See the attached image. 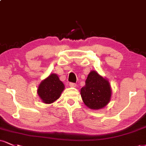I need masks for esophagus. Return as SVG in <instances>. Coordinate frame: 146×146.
I'll list each match as a JSON object with an SVG mask.
<instances>
[{
	"label": "esophagus",
	"instance_id": "obj_1",
	"mask_svg": "<svg viewBox=\"0 0 146 146\" xmlns=\"http://www.w3.org/2000/svg\"><path fill=\"white\" fill-rule=\"evenodd\" d=\"M69 86L71 87H76V84L75 83H73V82H70L69 83Z\"/></svg>",
	"mask_w": 146,
	"mask_h": 146
}]
</instances>
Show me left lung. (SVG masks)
I'll use <instances>...</instances> for the list:
<instances>
[{"label":"left lung","instance_id":"obj_1","mask_svg":"<svg viewBox=\"0 0 146 146\" xmlns=\"http://www.w3.org/2000/svg\"><path fill=\"white\" fill-rule=\"evenodd\" d=\"M111 91L108 81L92 71L88 75L86 84L81 89L84 104L92 110L104 108L110 102Z\"/></svg>","mask_w":146,"mask_h":146}]
</instances>
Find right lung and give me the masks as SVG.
<instances>
[{
    "label": "right lung",
    "mask_w": 146,
    "mask_h": 146,
    "mask_svg": "<svg viewBox=\"0 0 146 146\" xmlns=\"http://www.w3.org/2000/svg\"><path fill=\"white\" fill-rule=\"evenodd\" d=\"M64 86L58 77L55 73L42 81L38 86V95L43 102L45 103H52L57 100L64 90Z\"/></svg>",
    "instance_id": "add662e5"
}]
</instances>
